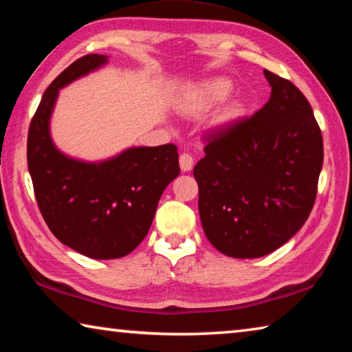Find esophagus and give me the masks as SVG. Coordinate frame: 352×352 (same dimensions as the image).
<instances>
[{"label": "esophagus", "instance_id": "1", "mask_svg": "<svg viewBox=\"0 0 352 352\" xmlns=\"http://www.w3.org/2000/svg\"><path fill=\"white\" fill-rule=\"evenodd\" d=\"M194 166V158L192 155L188 153V152H183L180 155V168L183 172H189L190 169H192Z\"/></svg>", "mask_w": 352, "mask_h": 352}]
</instances>
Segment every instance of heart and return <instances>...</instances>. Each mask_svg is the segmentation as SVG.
I'll return each instance as SVG.
<instances>
[{
    "label": "heart",
    "mask_w": 352,
    "mask_h": 352,
    "mask_svg": "<svg viewBox=\"0 0 352 352\" xmlns=\"http://www.w3.org/2000/svg\"><path fill=\"white\" fill-rule=\"evenodd\" d=\"M233 82L226 77H212L210 80L201 82L200 85L194 87L188 94L186 109L194 113V115H200V113H206L208 110L214 109V107L222 104L223 100L230 98L233 93ZM242 111V107L239 104L231 105L226 110L225 119H233L239 116Z\"/></svg>",
    "instance_id": "1"
}]
</instances>
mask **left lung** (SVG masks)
<instances>
[{
    "instance_id": "1",
    "label": "left lung",
    "mask_w": 352,
    "mask_h": 352,
    "mask_svg": "<svg viewBox=\"0 0 352 352\" xmlns=\"http://www.w3.org/2000/svg\"><path fill=\"white\" fill-rule=\"evenodd\" d=\"M269 102L205 136L194 166L204 231L220 253L261 258L284 245L311 214L323 166L312 107L290 80L264 69Z\"/></svg>"
}]
</instances>
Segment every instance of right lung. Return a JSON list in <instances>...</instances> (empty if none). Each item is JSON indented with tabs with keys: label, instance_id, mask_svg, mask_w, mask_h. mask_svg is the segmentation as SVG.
Instances as JSON below:
<instances>
[{
	"label": "right lung",
	"instance_id": "1",
	"mask_svg": "<svg viewBox=\"0 0 352 352\" xmlns=\"http://www.w3.org/2000/svg\"><path fill=\"white\" fill-rule=\"evenodd\" d=\"M107 62L87 54L58 74L29 126L28 168L38 210L51 233L77 253L116 259L140 245L158 200L180 174L175 144L132 147L102 163H83L58 152L50 118L58 90Z\"/></svg>",
	"mask_w": 352,
	"mask_h": 352
}]
</instances>
